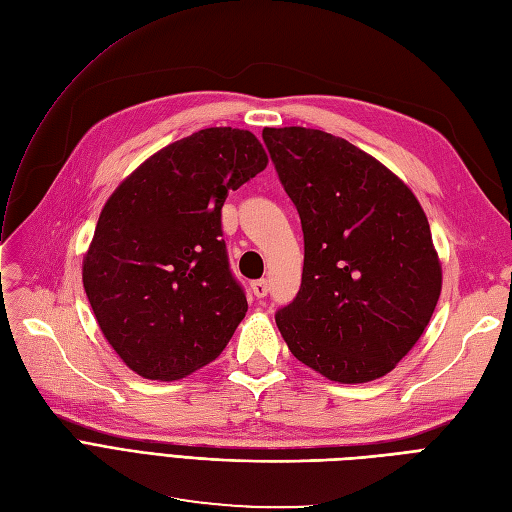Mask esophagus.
Returning <instances> with one entry per match:
<instances>
[{
    "mask_svg": "<svg viewBox=\"0 0 512 512\" xmlns=\"http://www.w3.org/2000/svg\"><path fill=\"white\" fill-rule=\"evenodd\" d=\"M250 288H252V292H254V297H258V299L267 297V294H269V284H267V280H256V282L250 284Z\"/></svg>",
    "mask_w": 512,
    "mask_h": 512,
    "instance_id": "obj_1",
    "label": "esophagus"
}]
</instances>
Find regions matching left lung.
<instances>
[{
  "label": "left lung",
  "mask_w": 512,
  "mask_h": 512,
  "mask_svg": "<svg viewBox=\"0 0 512 512\" xmlns=\"http://www.w3.org/2000/svg\"><path fill=\"white\" fill-rule=\"evenodd\" d=\"M299 211L301 288L277 309L290 352L329 380L382 378L423 335L442 269L418 200L389 168L344 138L309 128L262 130Z\"/></svg>",
  "instance_id": "left-lung-1"
}]
</instances>
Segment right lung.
I'll use <instances>...</instances> for the list:
<instances>
[{"label":"right lung","instance_id":"obj_1","mask_svg":"<svg viewBox=\"0 0 512 512\" xmlns=\"http://www.w3.org/2000/svg\"><path fill=\"white\" fill-rule=\"evenodd\" d=\"M267 162L252 132L207 128L158 151L106 200L83 286L138 376L179 380L230 342L247 299L230 271L222 207Z\"/></svg>","mask_w":512,"mask_h":512}]
</instances>
